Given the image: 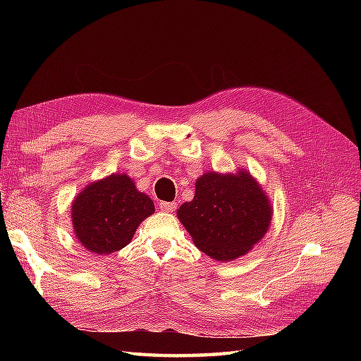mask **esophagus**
Wrapping results in <instances>:
<instances>
[{"mask_svg": "<svg viewBox=\"0 0 361 361\" xmlns=\"http://www.w3.org/2000/svg\"><path fill=\"white\" fill-rule=\"evenodd\" d=\"M175 208H176V203H173V202H161L159 203V209L161 211L172 212V211H175Z\"/></svg>", "mask_w": 361, "mask_h": 361, "instance_id": "1", "label": "esophagus"}]
</instances>
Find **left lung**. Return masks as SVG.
I'll return each mask as SVG.
<instances>
[{
    "instance_id": "obj_1",
    "label": "left lung",
    "mask_w": 361,
    "mask_h": 361,
    "mask_svg": "<svg viewBox=\"0 0 361 361\" xmlns=\"http://www.w3.org/2000/svg\"><path fill=\"white\" fill-rule=\"evenodd\" d=\"M176 214L195 247L221 262L247 255L271 221L268 197L242 171L204 173L195 183L194 200L183 203Z\"/></svg>"
}]
</instances>
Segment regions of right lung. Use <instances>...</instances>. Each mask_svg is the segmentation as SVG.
<instances>
[{
  "label": "right lung",
  "mask_w": 361,
  "mask_h": 361,
  "mask_svg": "<svg viewBox=\"0 0 361 361\" xmlns=\"http://www.w3.org/2000/svg\"><path fill=\"white\" fill-rule=\"evenodd\" d=\"M71 212L74 234L83 247L94 255H110L128 245L155 206L132 178L113 173L83 189Z\"/></svg>",
  "instance_id": "obj_1"
}]
</instances>
